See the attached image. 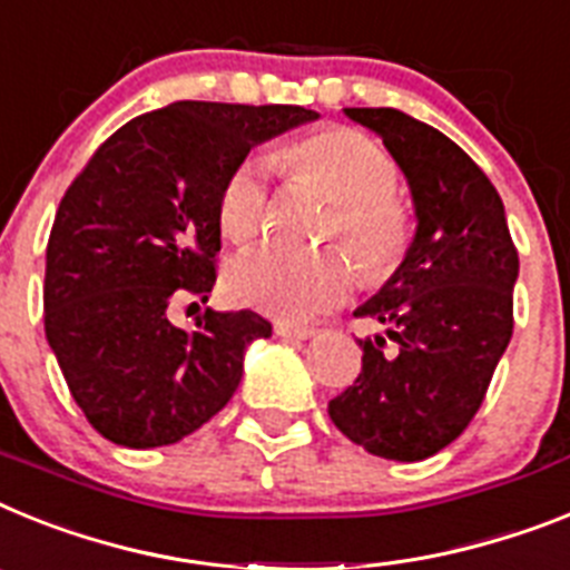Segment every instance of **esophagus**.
<instances>
[{"instance_id":"34e87169","label":"esophagus","mask_w":570,"mask_h":570,"mask_svg":"<svg viewBox=\"0 0 570 570\" xmlns=\"http://www.w3.org/2000/svg\"><path fill=\"white\" fill-rule=\"evenodd\" d=\"M275 335L286 341H306V338H315V330H309V326H295V324H275Z\"/></svg>"}]
</instances>
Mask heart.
<instances>
[{
  "label": "heart",
  "mask_w": 570,
  "mask_h": 570,
  "mask_svg": "<svg viewBox=\"0 0 570 570\" xmlns=\"http://www.w3.org/2000/svg\"><path fill=\"white\" fill-rule=\"evenodd\" d=\"M295 175L318 183L338 203L330 232L344 237L367 278H384L407 249V215L393 200V157L353 128H326L284 148ZM272 168L264 155L235 163L217 197V220L232 240H249L269 215ZM355 284L353 261L338 249L304 252L261 244L232 257L226 289L237 304L286 321H309L338 306Z\"/></svg>",
  "instance_id": "heart-1"
}]
</instances>
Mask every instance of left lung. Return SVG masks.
I'll return each instance as SVG.
<instances>
[{
	"mask_svg": "<svg viewBox=\"0 0 570 570\" xmlns=\"http://www.w3.org/2000/svg\"><path fill=\"white\" fill-rule=\"evenodd\" d=\"M344 114L402 168L415 232L387 284L355 309L384 335L358 338L361 373L330 419L373 456L422 462L462 435L511 344L519 255L502 197L450 137L399 108Z\"/></svg>",
	"mask_w": 570,
	"mask_h": 570,
	"instance_id": "left-lung-1",
	"label": "left lung"
}]
</instances>
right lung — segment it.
Segmentation results:
<instances>
[{"label": "right lung", "mask_w": 570, "mask_h": 570, "mask_svg": "<svg viewBox=\"0 0 570 570\" xmlns=\"http://www.w3.org/2000/svg\"><path fill=\"white\" fill-rule=\"evenodd\" d=\"M321 114L301 106L183 100L117 128L71 183L46 255V338L73 402L108 442L163 448L235 395L246 346L272 324L252 309L168 321L209 301L217 197L252 148Z\"/></svg>", "instance_id": "1"}]
</instances>
